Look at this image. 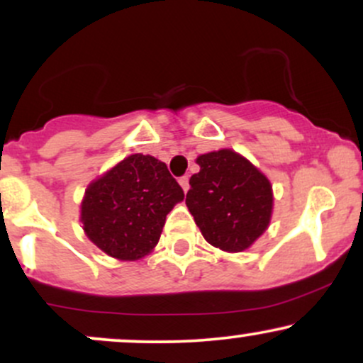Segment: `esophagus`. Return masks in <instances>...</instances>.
I'll return each mask as SVG.
<instances>
[{
  "label": "esophagus",
  "mask_w": 363,
  "mask_h": 363,
  "mask_svg": "<svg viewBox=\"0 0 363 363\" xmlns=\"http://www.w3.org/2000/svg\"><path fill=\"white\" fill-rule=\"evenodd\" d=\"M179 184H181L182 189H184V193H187V191H189V177L182 176L181 179H179Z\"/></svg>",
  "instance_id": "1"
}]
</instances>
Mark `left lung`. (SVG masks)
<instances>
[{"instance_id": "8db88e82", "label": "left lung", "mask_w": 363, "mask_h": 363, "mask_svg": "<svg viewBox=\"0 0 363 363\" xmlns=\"http://www.w3.org/2000/svg\"><path fill=\"white\" fill-rule=\"evenodd\" d=\"M186 205L205 239L222 251L240 252L268 228L272 184L249 160L232 150L198 157Z\"/></svg>"}]
</instances>
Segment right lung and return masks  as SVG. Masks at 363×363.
<instances>
[{
  "mask_svg": "<svg viewBox=\"0 0 363 363\" xmlns=\"http://www.w3.org/2000/svg\"><path fill=\"white\" fill-rule=\"evenodd\" d=\"M184 191L155 157L135 153L91 182L82 203V223L104 252L135 261L155 247L165 216Z\"/></svg>",
  "mask_w": 363,
  "mask_h": 363,
  "instance_id": "add662e5",
  "label": "right lung"
}]
</instances>
